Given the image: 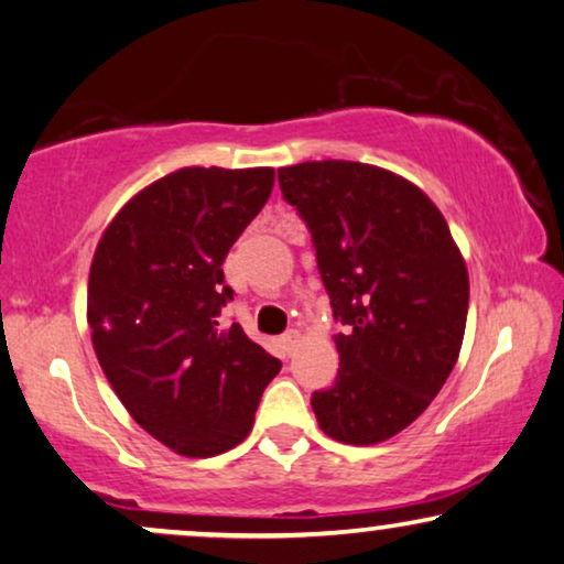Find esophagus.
Returning <instances> with one entry per match:
<instances>
[{"mask_svg":"<svg viewBox=\"0 0 564 564\" xmlns=\"http://www.w3.org/2000/svg\"><path fill=\"white\" fill-rule=\"evenodd\" d=\"M299 340H302V333H299V329H289V333L286 335H283L281 337V343H283V348H286L289 352L291 350H294L296 348V343Z\"/></svg>","mask_w":564,"mask_h":564,"instance_id":"esophagus-1","label":"esophagus"}]
</instances>
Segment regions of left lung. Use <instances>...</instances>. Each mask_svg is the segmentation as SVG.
I'll return each instance as SVG.
<instances>
[{"label": "left lung", "mask_w": 564, "mask_h": 564, "mask_svg": "<svg viewBox=\"0 0 564 564\" xmlns=\"http://www.w3.org/2000/svg\"><path fill=\"white\" fill-rule=\"evenodd\" d=\"M312 235L340 369L312 410L329 438L373 446L423 415L459 358L469 275L433 200L373 164L322 160L278 170Z\"/></svg>", "instance_id": "left-lung-1"}]
</instances>
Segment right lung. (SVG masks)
<instances>
[{"label":"right lung","mask_w":564,"mask_h":564,"mask_svg":"<svg viewBox=\"0 0 564 564\" xmlns=\"http://www.w3.org/2000/svg\"><path fill=\"white\" fill-rule=\"evenodd\" d=\"M270 167H185L120 208L87 286L93 345L112 392L172 452L208 459L242 444L281 360L221 310V262L273 191Z\"/></svg>","instance_id":"add662e5"}]
</instances>
